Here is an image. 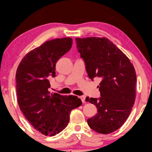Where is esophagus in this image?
I'll list each match as a JSON object with an SVG mask.
<instances>
[{
    "label": "esophagus",
    "mask_w": 152,
    "mask_h": 152,
    "mask_svg": "<svg viewBox=\"0 0 152 152\" xmlns=\"http://www.w3.org/2000/svg\"><path fill=\"white\" fill-rule=\"evenodd\" d=\"M79 98L81 99V102H83V104H84V103H85V96H80Z\"/></svg>",
    "instance_id": "1"
}]
</instances>
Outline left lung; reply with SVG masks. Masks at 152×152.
I'll return each mask as SVG.
<instances>
[{"label":"left lung","mask_w":152,"mask_h":152,"mask_svg":"<svg viewBox=\"0 0 152 152\" xmlns=\"http://www.w3.org/2000/svg\"><path fill=\"white\" fill-rule=\"evenodd\" d=\"M76 48L88 78H99V98L86 97L98 113L88 118L91 129L99 134L112 133L129 116L136 97L137 75L130 60L105 38H76Z\"/></svg>","instance_id":"8db88e82"}]
</instances>
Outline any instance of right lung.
<instances>
[{
	"label": "right lung",
	"instance_id": "add662e5",
	"mask_svg": "<svg viewBox=\"0 0 152 152\" xmlns=\"http://www.w3.org/2000/svg\"><path fill=\"white\" fill-rule=\"evenodd\" d=\"M72 46L71 38H56L26 54L15 74L20 109L33 126L46 136H55L67 126L71 111L82 104L76 96L48 91L56 64Z\"/></svg>",
	"mask_w": 152,
	"mask_h": 152
}]
</instances>
